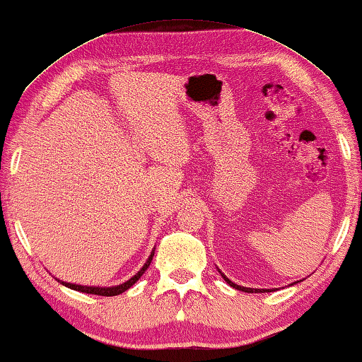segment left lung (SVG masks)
<instances>
[{
  "instance_id": "8db88e82",
  "label": "left lung",
  "mask_w": 362,
  "mask_h": 362,
  "mask_svg": "<svg viewBox=\"0 0 362 362\" xmlns=\"http://www.w3.org/2000/svg\"><path fill=\"white\" fill-rule=\"evenodd\" d=\"M220 271V269H218ZM221 272V271H220ZM221 276H223V279L226 281L230 287H234V288H237V290H242V292H247V293H262V292H271V288H250V287H242V286H237V284H234L233 281H229L226 276L223 274L221 272Z\"/></svg>"
}]
</instances>
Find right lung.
<instances>
[{
  "mask_svg": "<svg viewBox=\"0 0 362 362\" xmlns=\"http://www.w3.org/2000/svg\"><path fill=\"white\" fill-rule=\"evenodd\" d=\"M153 252H156V250H152L149 259H147V262L144 263V266H142V268H141L138 272H136V274L132 277V279H128L127 282L120 284V286H115V287H88V286H78V284L64 282V281H59V279H57V281L61 282L62 286L72 288V290H78V292H83V293L100 295V297H115V295H120V293H123V292H127V290H128L129 287H132V286H134L136 281H138L139 277H141L142 274H144V271H146L147 268H149V264H151V262H152Z\"/></svg>",
  "mask_w": 362,
  "mask_h": 362,
  "instance_id": "1",
  "label": "right lung"
}]
</instances>
